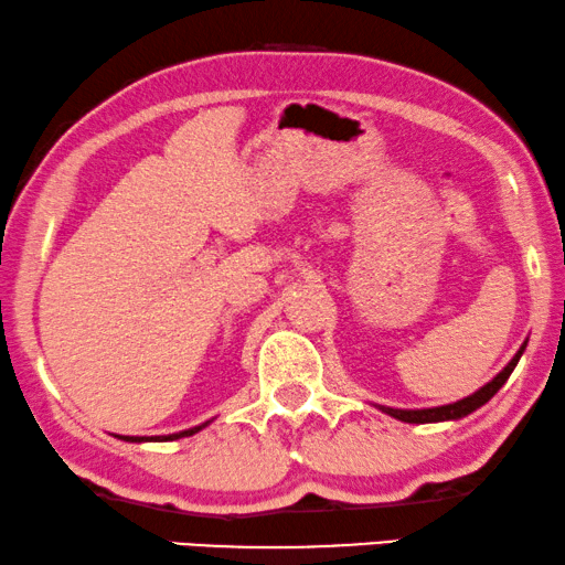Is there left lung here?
Wrapping results in <instances>:
<instances>
[{
  "instance_id": "8db88e82",
  "label": "left lung",
  "mask_w": 565,
  "mask_h": 565,
  "mask_svg": "<svg viewBox=\"0 0 565 565\" xmlns=\"http://www.w3.org/2000/svg\"><path fill=\"white\" fill-rule=\"evenodd\" d=\"M525 344H527V342H525ZM525 344L518 350V355L512 358L508 365H504V370H502L500 375H494L492 381L484 385V388H479L477 393L467 395V398H461V401H457V403H449V406L420 408V411H403V408H385V406H381V411H383V414L393 416V418H398V420H406V424H436V420H457V418H465V416L471 414V411H477L479 406H484V403L490 401L492 395L498 393L504 383H508V377H510L512 370H515L518 360L523 358Z\"/></svg>"
}]
</instances>
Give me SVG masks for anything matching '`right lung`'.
I'll list each match as a JSON object with an SVG mask.
<instances>
[{
	"mask_svg": "<svg viewBox=\"0 0 565 565\" xmlns=\"http://www.w3.org/2000/svg\"><path fill=\"white\" fill-rule=\"evenodd\" d=\"M207 424H210V420H205V424H202V426L188 428V431L170 434V436H119V439H124V441H137V444H141V441H174V439H182V436H192V434H198L200 428H205Z\"/></svg>",
	"mask_w": 565,
	"mask_h": 565,
	"instance_id": "add662e5",
	"label": "right lung"
}]
</instances>
